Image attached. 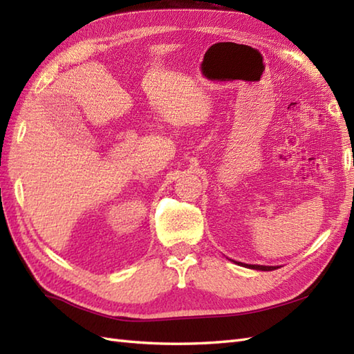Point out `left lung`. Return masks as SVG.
<instances>
[{
    "label": "left lung",
    "instance_id": "8db88e82",
    "mask_svg": "<svg viewBox=\"0 0 354 354\" xmlns=\"http://www.w3.org/2000/svg\"><path fill=\"white\" fill-rule=\"evenodd\" d=\"M237 263V265L240 266H245V268H250V269H257V270H274L277 269L278 266H261V265H246V263H242V261H234Z\"/></svg>",
    "mask_w": 354,
    "mask_h": 354
}]
</instances>
